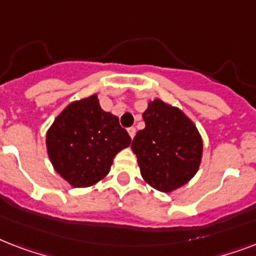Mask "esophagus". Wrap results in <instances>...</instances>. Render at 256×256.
<instances>
[{
  "label": "esophagus",
  "mask_w": 256,
  "mask_h": 256,
  "mask_svg": "<svg viewBox=\"0 0 256 256\" xmlns=\"http://www.w3.org/2000/svg\"><path fill=\"white\" fill-rule=\"evenodd\" d=\"M128 136H130V138L132 140V138L136 136V128H128Z\"/></svg>",
  "instance_id": "34e87169"
}]
</instances>
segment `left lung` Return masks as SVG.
<instances>
[{
	"mask_svg": "<svg viewBox=\"0 0 256 256\" xmlns=\"http://www.w3.org/2000/svg\"><path fill=\"white\" fill-rule=\"evenodd\" d=\"M142 116L146 126L132 144L140 175L156 190L171 192L196 174L202 136L182 110L162 100H150Z\"/></svg>",
	"mask_w": 256,
	"mask_h": 256,
	"instance_id": "left-lung-1",
	"label": "left lung"
}]
</instances>
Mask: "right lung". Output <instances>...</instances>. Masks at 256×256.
Here are the masks:
<instances>
[{"mask_svg":"<svg viewBox=\"0 0 256 256\" xmlns=\"http://www.w3.org/2000/svg\"><path fill=\"white\" fill-rule=\"evenodd\" d=\"M132 144L118 116L104 112L96 94L74 100L46 132L54 170L73 187H88L108 174L114 156Z\"/></svg>","mask_w":256,"mask_h":256,"instance_id":"obj_1","label":"right lung"}]
</instances>
